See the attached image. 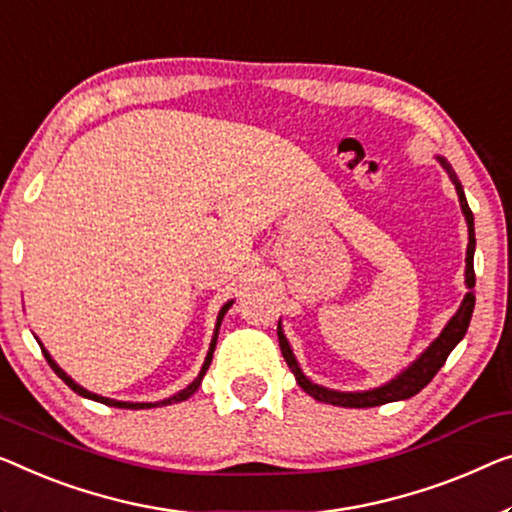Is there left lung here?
<instances>
[{
    "label": "left lung",
    "mask_w": 512,
    "mask_h": 512,
    "mask_svg": "<svg viewBox=\"0 0 512 512\" xmlns=\"http://www.w3.org/2000/svg\"><path fill=\"white\" fill-rule=\"evenodd\" d=\"M437 160L444 165V170L448 172V177L453 179L457 197H460V207L464 213V220H467L469 227V246H467V271H464V282H467L469 292L464 296V301L460 308H457L455 315L451 317V322L446 324V329L439 333V338L432 342L425 352L416 358L409 368H404L398 377L388 381V384L379 386V388H370V391H361V393H342V391H331V388H324L319 384H312V381L303 375V370L296 363L292 347L282 333V326L278 322V342H280V352L285 356V361L289 365V370L294 372L296 384H299L305 393L312 395V398L326 404H335V407H352V409H365V407H379V404L386 402H398V400H407L411 395L421 393L423 388L430 384L434 375L441 370V365L446 363L448 354L453 352L457 342L464 338V333L469 329L471 315H474V305H476V296H474V285H476V273H474V250H476V234H474V213H471L467 197H464L462 183L457 181L453 167L446 163L444 158L437 156Z\"/></svg>",
    "instance_id": "left-lung-1"
}]
</instances>
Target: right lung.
<instances>
[{
    "instance_id": "obj_1",
    "label": "right lung",
    "mask_w": 512,
    "mask_h": 512,
    "mask_svg": "<svg viewBox=\"0 0 512 512\" xmlns=\"http://www.w3.org/2000/svg\"><path fill=\"white\" fill-rule=\"evenodd\" d=\"M232 303L234 301H227L223 308H220V312H218V322H216V331H213V338H211V345H209V352H207V358H204V365H202V370H200V375H197V379L193 381V384H188L186 388H183V391H179V393H174L172 398H167V400H160V402H119V400H112V398H103V395H96V393H91V391H87V388H82L80 384H75V381L66 375L64 370L59 368V365L55 363V358H52L50 354H48V349H45L41 342H38V345H41V352H43V356H45V361H48V365L52 370H55V375L64 381V384H68V388H73L75 393L78 395H82V398H89V400H96V402H103V404H108V407H119V409H151V407H167V404H174V402H183V400H188L190 395H193L197 388L202 386V377L207 375V370H209V365H211V358H213V349H216V340H218V329H220V322H223V317H225V312L232 308Z\"/></svg>"
}]
</instances>
